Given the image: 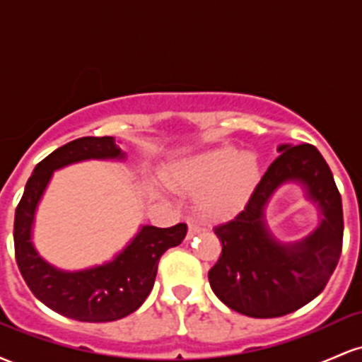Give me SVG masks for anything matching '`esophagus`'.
Wrapping results in <instances>:
<instances>
[{"instance_id": "obj_1", "label": "esophagus", "mask_w": 362, "mask_h": 362, "mask_svg": "<svg viewBox=\"0 0 362 362\" xmlns=\"http://www.w3.org/2000/svg\"><path fill=\"white\" fill-rule=\"evenodd\" d=\"M202 230H204V228H202L201 224H197L195 221H189V238H192V236L199 235Z\"/></svg>"}]
</instances>
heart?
I'll use <instances>...</instances> for the list:
<instances>
[{"label": "heart", "mask_w": 362, "mask_h": 362, "mask_svg": "<svg viewBox=\"0 0 362 362\" xmlns=\"http://www.w3.org/2000/svg\"><path fill=\"white\" fill-rule=\"evenodd\" d=\"M262 177L255 151L221 144L177 161L165 173L170 185L197 195L207 218H230L243 209Z\"/></svg>", "instance_id": "1"}]
</instances>
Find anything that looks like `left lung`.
<instances>
[{
  "label": "left lung",
  "mask_w": 362,
  "mask_h": 362,
  "mask_svg": "<svg viewBox=\"0 0 362 362\" xmlns=\"http://www.w3.org/2000/svg\"><path fill=\"white\" fill-rule=\"evenodd\" d=\"M247 206L214 233L223 243L209 271V284L228 308L252 318H276L318 296L337 267L342 252V199L334 175L311 144H281ZM284 183H298L319 209V226L296 243L272 235L264 209Z\"/></svg>",
  "instance_id": "obj_1"
}]
</instances>
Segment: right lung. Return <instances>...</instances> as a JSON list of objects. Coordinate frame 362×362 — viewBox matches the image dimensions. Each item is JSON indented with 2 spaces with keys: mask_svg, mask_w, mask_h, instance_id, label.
I'll return each mask as SVG.
<instances>
[{
  "mask_svg": "<svg viewBox=\"0 0 362 362\" xmlns=\"http://www.w3.org/2000/svg\"><path fill=\"white\" fill-rule=\"evenodd\" d=\"M86 160H126L112 136L80 138L57 148L34 168L15 211V255L34 296L56 313L78 322H114L143 305L151 293L158 262L187 235V224L156 228L143 224L114 259L102 265L62 271L49 264L32 242L35 213L54 172Z\"/></svg>",
  "mask_w": 362,
  "mask_h": 362,
  "instance_id": "right-lung-1",
  "label": "right lung"
}]
</instances>
